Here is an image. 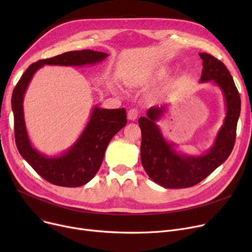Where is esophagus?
Segmentation results:
<instances>
[{"instance_id":"esophagus-1","label":"esophagus","mask_w":252,"mask_h":252,"mask_svg":"<svg viewBox=\"0 0 252 252\" xmlns=\"http://www.w3.org/2000/svg\"><path fill=\"white\" fill-rule=\"evenodd\" d=\"M138 115H139V111L135 108L129 109L127 112V118L129 119V121H136Z\"/></svg>"}]
</instances>
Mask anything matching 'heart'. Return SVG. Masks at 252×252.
I'll return each mask as SVG.
<instances>
[{
	"instance_id": "obj_1",
	"label": "heart",
	"mask_w": 252,
	"mask_h": 252,
	"mask_svg": "<svg viewBox=\"0 0 252 252\" xmlns=\"http://www.w3.org/2000/svg\"><path fill=\"white\" fill-rule=\"evenodd\" d=\"M169 72H170V70L167 67H164V66H162V67H159V68H157L155 70V72L153 73V78L158 79V81H159V79L165 78L169 74Z\"/></svg>"
}]
</instances>
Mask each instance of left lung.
Here are the masks:
<instances>
[{
  "mask_svg": "<svg viewBox=\"0 0 252 252\" xmlns=\"http://www.w3.org/2000/svg\"><path fill=\"white\" fill-rule=\"evenodd\" d=\"M202 59L201 83L217 85L223 95L226 117L218 131L216 140L205 153L188 155L176 150L177 145L167 142L157 126L166 111L167 104L153 106L146 116L139 118L142 130L141 161L150 179L167 189H182L195 186L227 160L235 140L241 99L233 77L224 64L207 53H199Z\"/></svg>",
  "mask_w": 252,
  "mask_h": 252,
  "instance_id": "left-lung-1",
  "label": "left lung"
}]
</instances>
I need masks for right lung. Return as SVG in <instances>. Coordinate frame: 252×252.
Wrapping results in <instances>:
<instances>
[{
    "instance_id": "1",
    "label": "right lung",
    "mask_w": 252,
    "mask_h": 252,
    "mask_svg": "<svg viewBox=\"0 0 252 252\" xmlns=\"http://www.w3.org/2000/svg\"><path fill=\"white\" fill-rule=\"evenodd\" d=\"M107 56L108 54L103 52L82 50L38 60L29 66L13 91L11 105L14 114L17 149L39 176L56 186L79 187L95 177L110 140L126 125V112L125 108L104 109L95 106L85 129L72 146L60 155L47 156L32 146L26 130L23 112L26 89L33 74L44 65H94L102 62Z\"/></svg>"
}]
</instances>
